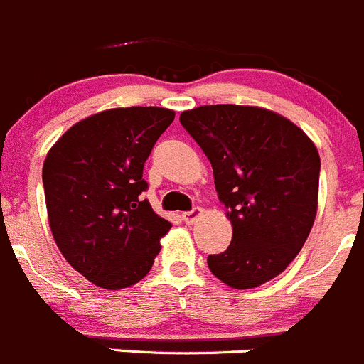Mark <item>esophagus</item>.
<instances>
[{"label": "esophagus", "instance_id": "34e87169", "mask_svg": "<svg viewBox=\"0 0 364 364\" xmlns=\"http://www.w3.org/2000/svg\"><path fill=\"white\" fill-rule=\"evenodd\" d=\"M201 213L203 210L199 208V206H193V208L188 210V212H183V220H185V223H193V220L198 219Z\"/></svg>", "mask_w": 364, "mask_h": 364}]
</instances>
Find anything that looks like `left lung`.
Wrapping results in <instances>:
<instances>
[{"mask_svg":"<svg viewBox=\"0 0 364 364\" xmlns=\"http://www.w3.org/2000/svg\"><path fill=\"white\" fill-rule=\"evenodd\" d=\"M210 159L232 244L208 267L235 289L266 284L289 266L314 224L320 154L287 118L250 105H201L179 117Z\"/></svg>","mask_w":364,"mask_h":364,"instance_id":"left-lung-1","label":"left lung"}]
</instances>
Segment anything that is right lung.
Segmentation results:
<instances>
[{
  "mask_svg": "<svg viewBox=\"0 0 364 364\" xmlns=\"http://www.w3.org/2000/svg\"><path fill=\"white\" fill-rule=\"evenodd\" d=\"M174 111L122 107L68 129L50 149L43 185L50 228L64 259L104 289L151 271L172 224L152 210L144 165Z\"/></svg>",
  "mask_w": 364,
  "mask_h": 364,
  "instance_id": "right-lung-1",
  "label": "right lung"
}]
</instances>
